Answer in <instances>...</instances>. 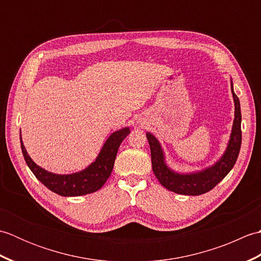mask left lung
<instances>
[{
  "instance_id": "obj_1",
  "label": "left lung",
  "mask_w": 261,
  "mask_h": 261,
  "mask_svg": "<svg viewBox=\"0 0 261 261\" xmlns=\"http://www.w3.org/2000/svg\"><path fill=\"white\" fill-rule=\"evenodd\" d=\"M231 93L234 102V120L232 124L230 139L222 156L210 167L192 171V173L175 171L166 163L164 149L157 138L150 132L146 134L149 146H150L153 174L160 184L168 191L181 194V195H202L214 188L233 168L241 147V110L239 98L233 91L232 80Z\"/></svg>"
}]
</instances>
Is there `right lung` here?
Instances as JSON below:
<instances>
[{"instance_id":"right-lung-1","label":"right lung","mask_w":261,"mask_h":261,"mask_svg":"<svg viewBox=\"0 0 261 261\" xmlns=\"http://www.w3.org/2000/svg\"><path fill=\"white\" fill-rule=\"evenodd\" d=\"M130 134V127H122V129L113 132L107 141L104 142L101 150H99L96 159L87 166L85 169L76 171L71 174H55L48 171L45 168L38 166L31 157L28 154L27 149L21 138L20 130V142L22 153L28 167L40 180L43 185L49 188L51 192L62 196H82L98 191L105 181L108 180L112 173L114 160L118 153L121 142Z\"/></svg>"}]
</instances>
